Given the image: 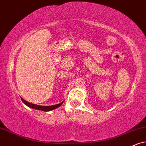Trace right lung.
Wrapping results in <instances>:
<instances>
[{
	"mask_svg": "<svg viewBox=\"0 0 146 146\" xmlns=\"http://www.w3.org/2000/svg\"><path fill=\"white\" fill-rule=\"evenodd\" d=\"M21 100L24 104H25L26 106L28 107H30V108H34V109H36V110H42V111H50V110H52L54 109H56V108H58V107L61 106L63 102H62L60 104H56V105H53V106H40V105H37V104H32V103H29L27 101H25V100H23L22 98Z\"/></svg>",
	"mask_w": 146,
	"mask_h": 146,
	"instance_id": "add662e5",
	"label": "right lung"
}]
</instances>
